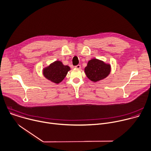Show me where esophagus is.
Here are the masks:
<instances>
[{
	"label": "esophagus",
	"mask_w": 151,
	"mask_h": 151,
	"mask_svg": "<svg viewBox=\"0 0 151 151\" xmlns=\"http://www.w3.org/2000/svg\"><path fill=\"white\" fill-rule=\"evenodd\" d=\"M75 68H77V69H80L81 68V65H77L75 67Z\"/></svg>",
	"instance_id": "34e87169"
}]
</instances>
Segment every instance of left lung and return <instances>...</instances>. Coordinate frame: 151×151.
<instances>
[{
	"label": "left lung",
	"mask_w": 151,
	"mask_h": 151,
	"mask_svg": "<svg viewBox=\"0 0 151 151\" xmlns=\"http://www.w3.org/2000/svg\"><path fill=\"white\" fill-rule=\"evenodd\" d=\"M111 71L109 64H106L102 60L93 58L88 61L84 68L87 77L93 82H97L107 77Z\"/></svg>",
	"instance_id": "1"
}]
</instances>
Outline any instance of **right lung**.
<instances>
[{
    "instance_id": "add662e5",
    "label": "right lung",
    "mask_w": 151,
    "mask_h": 151,
    "mask_svg": "<svg viewBox=\"0 0 151 151\" xmlns=\"http://www.w3.org/2000/svg\"><path fill=\"white\" fill-rule=\"evenodd\" d=\"M71 70L68 65H64L61 61H56L43 68L42 73L48 80L55 84L61 83Z\"/></svg>"
}]
</instances>
